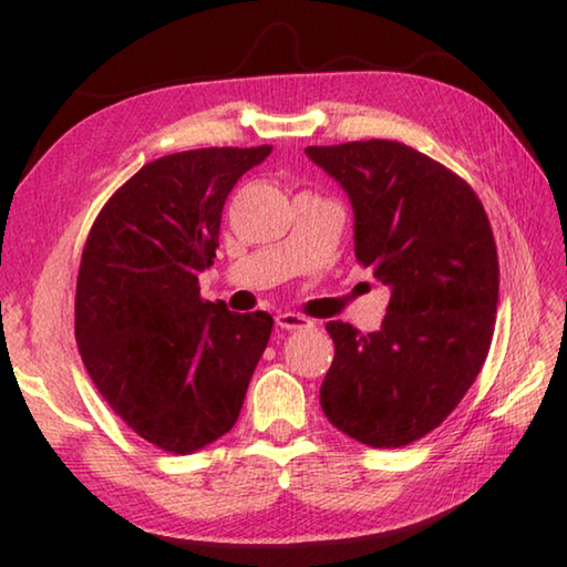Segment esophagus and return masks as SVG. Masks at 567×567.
Here are the masks:
<instances>
[{
    "label": "esophagus",
    "instance_id": "obj_1",
    "mask_svg": "<svg viewBox=\"0 0 567 567\" xmlns=\"http://www.w3.org/2000/svg\"><path fill=\"white\" fill-rule=\"evenodd\" d=\"M275 322H277V328H280V330H307V328H312L310 320L302 318V315H295V312H280L275 318Z\"/></svg>",
    "mask_w": 567,
    "mask_h": 567
}]
</instances>
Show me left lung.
I'll list each match as a JSON object with an SVG mask.
<instances>
[{
  "label": "left lung",
  "mask_w": 567,
  "mask_h": 567,
  "mask_svg": "<svg viewBox=\"0 0 567 567\" xmlns=\"http://www.w3.org/2000/svg\"><path fill=\"white\" fill-rule=\"evenodd\" d=\"M305 155L348 192L354 257L390 287L378 332L324 324L334 360L322 412L362 445H410L457 408L491 350L501 277L491 223L465 179L402 142Z\"/></svg>",
  "instance_id": "left-lung-1"
}]
</instances>
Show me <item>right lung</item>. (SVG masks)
<instances>
[{"mask_svg":"<svg viewBox=\"0 0 567 567\" xmlns=\"http://www.w3.org/2000/svg\"><path fill=\"white\" fill-rule=\"evenodd\" d=\"M272 147H209L159 157L94 219L74 297V334L102 398L167 453L223 437L243 410L272 332L267 312L199 297L225 199Z\"/></svg>","mask_w":567,"mask_h":567,"instance_id":"add662e5","label":"right lung"}]
</instances>
